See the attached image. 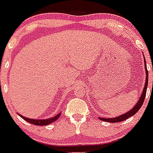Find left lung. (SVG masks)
<instances>
[{
	"mask_svg": "<svg viewBox=\"0 0 153 153\" xmlns=\"http://www.w3.org/2000/svg\"><path fill=\"white\" fill-rule=\"evenodd\" d=\"M145 58V56H144ZM145 71H146V79H145V87L143 89L142 93H141V95L140 97V99L137 102V103L135 105V106L133 107V109H130L129 111H128L126 114H124L121 116L116 117H113V118H104V117H98V118L102 120V121H107V122H112V123H114V122H120V121H125L126 119H128V117L133 116L136 113H137L139 111V109H140V107L142 105L143 102H144V100H145V96H146V91H147V87H148V82H149V73H148V70L147 67H146V62H145Z\"/></svg>",
	"mask_w": 153,
	"mask_h": 153,
	"instance_id": "8db88e82",
	"label": "left lung"
}]
</instances>
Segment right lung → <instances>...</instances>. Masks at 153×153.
Segmentation results:
<instances>
[{"mask_svg":"<svg viewBox=\"0 0 153 153\" xmlns=\"http://www.w3.org/2000/svg\"><path fill=\"white\" fill-rule=\"evenodd\" d=\"M60 114H61L59 113L56 116L51 117V118L44 119H44L40 120V119L27 118V117H25L22 116V115H20V114H19V116L21 117H22L24 120H25L26 121H27V122H29V123L31 124H33V125H35V126H46V125H49V124L52 123V122L56 121V120H57V119L60 117Z\"/></svg>","mask_w":153,"mask_h":153,"instance_id":"right-lung-1","label":"right lung"}]
</instances>
